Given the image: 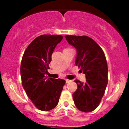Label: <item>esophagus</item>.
I'll return each instance as SVG.
<instances>
[{
    "mask_svg": "<svg viewBox=\"0 0 129 129\" xmlns=\"http://www.w3.org/2000/svg\"><path fill=\"white\" fill-rule=\"evenodd\" d=\"M70 82V80H69V79H66V83H68Z\"/></svg>",
    "mask_w": 129,
    "mask_h": 129,
    "instance_id": "34e87169",
    "label": "esophagus"
}]
</instances>
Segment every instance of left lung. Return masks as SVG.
<instances>
[{"label": "left lung", "instance_id": "obj_1", "mask_svg": "<svg viewBox=\"0 0 129 129\" xmlns=\"http://www.w3.org/2000/svg\"><path fill=\"white\" fill-rule=\"evenodd\" d=\"M67 42L77 51L75 65L85 75L86 81L75 80L77 89L73 93L76 107L89 112L99 105L108 83L106 58L101 47L87 36H66Z\"/></svg>", "mask_w": 129, "mask_h": 129}]
</instances>
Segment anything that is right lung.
<instances>
[{
    "label": "right lung",
    "mask_w": 129,
    "mask_h": 129,
    "mask_svg": "<svg viewBox=\"0 0 129 129\" xmlns=\"http://www.w3.org/2000/svg\"><path fill=\"white\" fill-rule=\"evenodd\" d=\"M62 36L42 35L35 39L25 51L20 66L24 89L35 106L42 111H49L58 104L66 81L48 78L49 64L52 54Z\"/></svg>",
    "instance_id": "1"
}]
</instances>
